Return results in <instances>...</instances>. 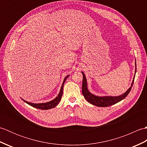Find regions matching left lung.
<instances>
[{
    "label": "left lung",
    "instance_id": "1",
    "mask_svg": "<svg viewBox=\"0 0 147 147\" xmlns=\"http://www.w3.org/2000/svg\"><path fill=\"white\" fill-rule=\"evenodd\" d=\"M136 72V64L135 62V74ZM83 74V83H82V93L84 96V97L90 104L92 105H94L98 107H108L112 105H114L116 103L121 101L122 100L126 98V96L129 94L131 90V87L133 86V84L134 83V80H135V74L134 76V78L131 85L130 88L127 90V91L124 93L119 96H99L92 94L90 93L88 89V86H87V80L86 78V76L85 74L83 72H82Z\"/></svg>",
    "mask_w": 147,
    "mask_h": 147
}]
</instances>
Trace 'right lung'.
I'll list each match as a JSON object with an SVG mask.
<instances>
[{"mask_svg":"<svg viewBox=\"0 0 147 147\" xmlns=\"http://www.w3.org/2000/svg\"><path fill=\"white\" fill-rule=\"evenodd\" d=\"M69 76V75H68V76L65 77V78L63 81V83H62V84L61 88V90H60V92H59L58 95L56 96V97L54 100H52L48 102H45V103H40V104H35V103H31V102L24 100H23H23L24 102H26V104L32 106V107L36 108V109H42V110H48V109L54 108L55 106L59 104V102L61 101L62 93H63L64 84L65 82V80H66V79Z\"/></svg>","mask_w":147,"mask_h":147,"instance_id":"obj_1","label":"right lung"}]
</instances>
